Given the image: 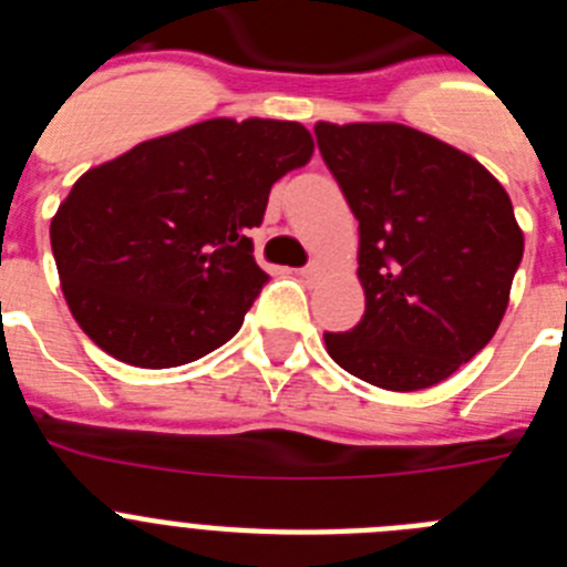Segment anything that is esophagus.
I'll return each instance as SVG.
<instances>
[{
  "label": "esophagus",
  "mask_w": 567,
  "mask_h": 567,
  "mask_svg": "<svg viewBox=\"0 0 567 567\" xmlns=\"http://www.w3.org/2000/svg\"><path fill=\"white\" fill-rule=\"evenodd\" d=\"M320 272H323V267H320V264H309V267L298 269V278L315 280V278H320Z\"/></svg>",
  "instance_id": "obj_1"
}]
</instances>
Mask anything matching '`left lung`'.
Returning <instances> with one entry per match:
<instances>
[{"label":"left lung","instance_id":"8db88e82","mask_svg":"<svg viewBox=\"0 0 567 567\" xmlns=\"http://www.w3.org/2000/svg\"><path fill=\"white\" fill-rule=\"evenodd\" d=\"M358 218L365 312L323 332L334 363L389 392L452 378L494 338L523 233L508 193L480 162L403 124L315 127Z\"/></svg>","mask_w":567,"mask_h":567}]
</instances>
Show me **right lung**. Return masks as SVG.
I'll list each match as a JSON object with an SVG mask.
<instances>
[{"label":"right lung","mask_w":567,"mask_h":567,"mask_svg":"<svg viewBox=\"0 0 567 567\" xmlns=\"http://www.w3.org/2000/svg\"><path fill=\"white\" fill-rule=\"evenodd\" d=\"M312 150L298 122L213 118L87 169L50 224L84 334L142 369L227 343L269 280L249 229L264 221L272 184Z\"/></svg>","instance_id":"1"}]
</instances>
